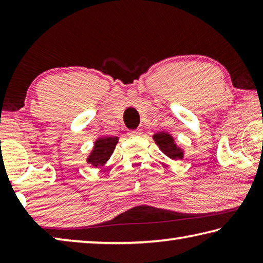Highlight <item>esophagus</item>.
I'll use <instances>...</instances> for the list:
<instances>
[{"instance_id":"34e87169","label":"esophagus","mask_w":263,"mask_h":263,"mask_svg":"<svg viewBox=\"0 0 263 263\" xmlns=\"http://www.w3.org/2000/svg\"><path fill=\"white\" fill-rule=\"evenodd\" d=\"M130 136L131 137H138V136H141V131L140 130H133L130 132Z\"/></svg>"}]
</instances>
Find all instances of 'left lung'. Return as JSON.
Segmentation results:
<instances>
[{"label": "left lung", "mask_w": 263, "mask_h": 263, "mask_svg": "<svg viewBox=\"0 0 263 263\" xmlns=\"http://www.w3.org/2000/svg\"><path fill=\"white\" fill-rule=\"evenodd\" d=\"M154 141L159 145L160 149L173 160L183 158V152L177 147L174 139L171 135L166 132H158L157 135L153 136Z\"/></svg>", "instance_id": "1"}]
</instances>
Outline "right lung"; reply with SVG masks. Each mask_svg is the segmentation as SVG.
<instances>
[{"label":"right lung","mask_w":263,"mask_h":263,"mask_svg":"<svg viewBox=\"0 0 263 263\" xmlns=\"http://www.w3.org/2000/svg\"><path fill=\"white\" fill-rule=\"evenodd\" d=\"M117 142V137L99 138V139L95 141L94 149H92V152L89 155L87 161L95 167L104 164L111 157V154H112Z\"/></svg>","instance_id":"1"}]
</instances>
